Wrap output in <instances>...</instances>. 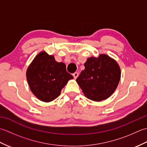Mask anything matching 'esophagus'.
<instances>
[{
  "instance_id": "1",
  "label": "esophagus",
  "mask_w": 147,
  "mask_h": 147,
  "mask_svg": "<svg viewBox=\"0 0 147 147\" xmlns=\"http://www.w3.org/2000/svg\"><path fill=\"white\" fill-rule=\"evenodd\" d=\"M78 75H79V74H78V72H75V73L73 74V76H74V79H76L78 76Z\"/></svg>"
}]
</instances>
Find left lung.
I'll return each instance as SVG.
<instances>
[{
	"label": "left lung",
	"mask_w": 147,
	"mask_h": 147,
	"mask_svg": "<svg viewBox=\"0 0 147 147\" xmlns=\"http://www.w3.org/2000/svg\"><path fill=\"white\" fill-rule=\"evenodd\" d=\"M76 82L87 98L101 101L109 98L119 82L121 70L114 59L105 54L90 57Z\"/></svg>",
	"instance_id": "8db88e82"
}]
</instances>
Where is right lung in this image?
I'll return each instance as SVG.
<instances>
[{"label":"right lung","instance_id":"right-lung-1","mask_svg":"<svg viewBox=\"0 0 147 147\" xmlns=\"http://www.w3.org/2000/svg\"><path fill=\"white\" fill-rule=\"evenodd\" d=\"M26 78L33 94L47 102L57 98L68 81L73 79L65 64L56 62L54 56L45 52L34 59L27 69Z\"/></svg>","mask_w":147,"mask_h":147}]
</instances>
